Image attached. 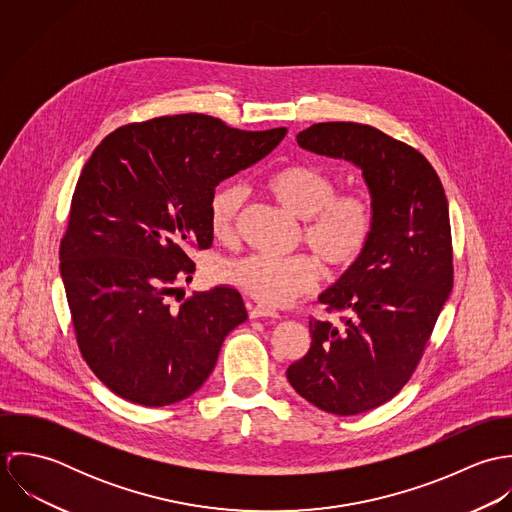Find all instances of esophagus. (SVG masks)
I'll use <instances>...</instances> for the list:
<instances>
[{
    "mask_svg": "<svg viewBox=\"0 0 512 512\" xmlns=\"http://www.w3.org/2000/svg\"><path fill=\"white\" fill-rule=\"evenodd\" d=\"M248 313H250V317L252 319H260V317H280V313L276 311V309H272V307H266V305H250L248 307Z\"/></svg>",
    "mask_w": 512,
    "mask_h": 512,
    "instance_id": "34e87169",
    "label": "esophagus"
}]
</instances>
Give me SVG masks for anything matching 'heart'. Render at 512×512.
I'll return each mask as SVG.
<instances>
[{
  "label": "heart",
  "mask_w": 512,
  "mask_h": 512,
  "mask_svg": "<svg viewBox=\"0 0 512 512\" xmlns=\"http://www.w3.org/2000/svg\"><path fill=\"white\" fill-rule=\"evenodd\" d=\"M264 187L280 207L303 220V240L333 272L351 270L365 256L376 230V209L365 193H337V181L307 163L280 167ZM242 205L244 191L236 185L213 193L209 228L220 242L234 240ZM319 258L305 252L292 256L250 254L228 262L222 268V278L264 305L282 307L319 286L323 278Z\"/></svg>",
  "instance_id": "b5f03b06"
}]
</instances>
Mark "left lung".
Listing matches in <instances>:
<instances>
[{
  "label": "left lung",
  "instance_id": "8db88e82",
  "mask_svg": "<svg viewBox=\"0 0 512 512\" xmlns=\"http://www.w3.org/2000/svg\"><path fill=\"white\" fill-rule=\"evenodd\" d=\"M297 144L363 169L376 209L365 256L319 297L341 323L309 319L311 347L286 370L323 412L355 416L392 400L412 378L453 286L449 209L432 163L388 134L321 122Z\"/></svg>",
  "mask_w": 512,
  "mask_h": 512
}]
</instances>
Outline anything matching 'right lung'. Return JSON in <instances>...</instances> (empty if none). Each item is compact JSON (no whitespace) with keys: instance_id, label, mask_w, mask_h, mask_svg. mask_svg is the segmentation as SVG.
<instances>
[{"instance_id":"obj_1","label":"right lung","mask_w":512,"mask_h":512,"mask_svg":"<svg viewBox=\"0 0 512 512\" xmlns=\"http://www.w3.org/2000/svg\"><path fill=\"white\" fill-rule=\"evenodd\" d=\"M286 132L236 130L207 114L159 116L114 130L82 167L61 276L78 351L120 398L149 408L189 398L213 372L224 337L246 321L234 288L193 292L179 305L171 295L195 272L189 248L213 246L215 187Z\"/></svg>"}]
</instances>
